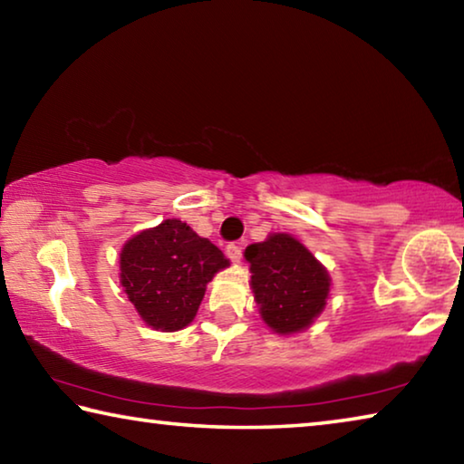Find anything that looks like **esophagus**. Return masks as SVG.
Returning a JSON list of instances; mask_svg holds the SVG:
<instances>
[{"label": "esophagus", "instance_id": "obj_1", "mask_svg": "<svg viewBox=\"0 0 464 464\" xmlns=\"http://www.w3.org/2000/svg\"><path fill=\"white\" fill-rule=\"evenodd\" d=\"M241 246L239 243H229V246H227V256H229V260L231 262H239L241 260Z\"/></svg>", "mask_w": 464, "mask_h": 464}]
</instances>
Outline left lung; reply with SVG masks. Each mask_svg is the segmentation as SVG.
Listing matches in <instances>:
<instances>
[{
    "mask_svg": "<svg viewBox=\"0 0 464 464\" xmlns=\"http://www.w3.org/2000/svg\"><path fill=\"white\" fill-rule=\"evenodd\" d=\"M246 260L251 272L249 286L272 332H303L325 309L332 278L293 235L272 233L262 243H251Z\"/></svg>",
    "mask_w": 464,
    "mask_h": 464,
    "instance_id": "1",
    "label": "left lung"
}]
</instances>
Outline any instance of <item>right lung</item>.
Returning a JSON list of instances; mask_svg holds the SVG:
<instances>
[{"mask_svg":"<svg viewBox=\"0 0 464 464\" xmlns=\"http://www.w3.org/2000/svg\"><path fill=\"white\" fill-rule=\"evenodd\" d=\"M227 266L215 243L166 218L124 243L121 285L149 327L178 332L196 317L207 285Z\"/></svg>","mask_w":464,"mask_h":464,"instance_id":"1","label":"right lung"}]
</instances>
